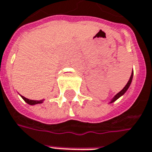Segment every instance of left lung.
Wrapping results in <instances>:
<instances>
[{
  "mask_svg": "<svg viewBox=\"0 0 152 152\" xmlns=\"http://www.w3.org/2000/svg\"><path fill=\"white\" fill-rule=\"evenodd\" d=\"M133 74H134V72L132 71V73H131V76H130V77H129V81L127 82V84L125 85V86L124 87L123 89L120 91L119 92H118L114 97H113L112 99H111V101H110V103H112V102H113L114 101H116L118 98H119L120 97H122L123 96L124 94L126 92V91L128 90L129 89V86H130V84H131V81H132V79H133Z\"/></svg>",
  "mask_w": 152,
  "mask_h": 152,
  "instance_id": "obj_1",
  "label": "left lung"
}]
</instances>
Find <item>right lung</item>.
<instances>
[{"instance_id":"right-lung-1","label":"right lung","mask_w":152,"mask_h":152,"mask_svg":"<svg viewBox=\"0 0 152 152\" xmlns=\"http://www.w3.org/2000/svg\"><path fill=\"white\" fill-rule=\"evenodd\" d=\"M22 97H23V99L25 102H27V103H28L29 105H35V104L42 103V102H44V100H39V101H37V100H30V99H28V98H26L23 96H22Z\"/></svg>"}]
</instances>
